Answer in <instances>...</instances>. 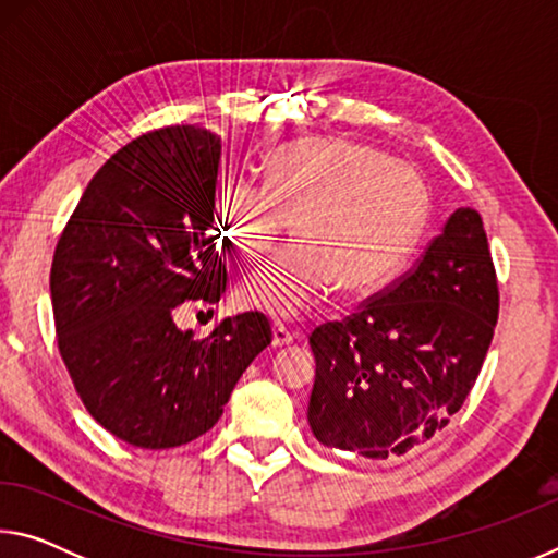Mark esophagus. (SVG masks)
Returning a JSON list of instances; mask_svg holds the SVG:
<instances>
[{"instance_id":"34e87169","label":"esophagus","mask_w":558,"mask_h":558,"mask_svg":"<svg viewBox=\"0 0 558 558\" xmlns=\"http://www.w3.org/2000/svg\"><path fill=\"white\" fill-rule=\"evenodd\" d=\"M292 339H295V335H292L286 325H282V323H272V344H276V347H286V344L292 342Z\"/></svg>"}]
</instances>
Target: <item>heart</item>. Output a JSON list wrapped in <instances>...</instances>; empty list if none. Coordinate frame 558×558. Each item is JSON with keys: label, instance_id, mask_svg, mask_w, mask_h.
Here are the masks:
<instances>
[{"label": "heart", "instance_id": "1", "mask_svg": "<svg viewBox=\"0 0 558 558\" xmlns=\"http://www.w3.org/2000/svg\"><path fill=\"white\" fill-rule=\"evenodd\" d=\"M428 186L418 169L344 137H305L268 159L266 182L233 179L214 204L226 241L258 258L290 221L298 239L251 272L243 305L292 319L325 302L344 280L369 290L389 280L418 243Z\"/></svg>", "mask_w": 558, "mask_h": 558}]
</instances>
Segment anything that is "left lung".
Wrapping results in <instances>:
<instances>
[{
  "mask_svg": "<svg viewBox=\"0 0 558 558\" xmlns=\"http://www.w3.org/2000/svg\"><path fill=\"white\" fill-rule=\"evenodd\" d=\"M499 290L483 219L458 209L418 263L310 335L317 359L307 421L329 448L403 456L460 411L483 369Z\"/></svg>",
  "mask_w": 558,
  "mask_h": 558,
  "instance_id": "obj_1",
  "label": "left lung"
}]
</instances>
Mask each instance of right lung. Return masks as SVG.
<instances>
[{
  "label": "right lung",
  "mask_w": 558,
  "mask_h": 558,
  "mask_svg": "<svg viewBox=\"0 0 558 558\" xmlns=\"http://www.w3.org/2000/svg\"><path fill=\"white\" fill-rule=\"evenodd\" d=\"M219 165L221 137L202 125L145 132L98 169L56 243L61 359L93 418L135 448L186 446L211 430L272 339L263 313L226 317L204 339L174 325L177 305H214L226 292Z\"/></svg>",
  "instance_id": "add662e5"
}]
</instances>
